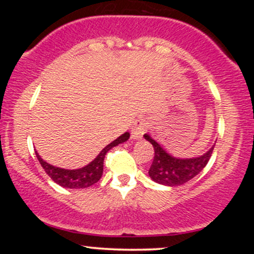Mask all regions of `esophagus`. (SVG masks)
Wrapping results in <instances>:
<instances>
[{
	"mask_svg": "<svg viewBox=\"0 0 254 254\" xmlns=\"http://www.w3.org/2000/svg\"><path fill=\"white\" fill-rule=\"evenodd\" d=\"M148 122L145 121V119L141 118L138 119V121L135 122V124H133L132 129H131V136H132V138L135 139H139L142 138V136L144 135L145 131L148 130Z\"/></svg>",
	"mask_w": 254,
	"mask_h": 254,
	"instance_id": "1",
	"label": "esophagus"
}]
</instances>
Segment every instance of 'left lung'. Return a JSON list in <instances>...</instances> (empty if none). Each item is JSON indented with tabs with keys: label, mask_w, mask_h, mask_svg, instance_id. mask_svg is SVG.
I'll return each instance as SVG.
<instances>
[{
	"label": "left lung",
	"mask_w": 254,
	"mask_h": 254,
	"mask_svg": "<svg viewBox=\"0 0 254 254\" xmlns=\"http://www.w3.org/2000/svg\"><path fill=\"white\" fill-rule=\"evenodd\" d=\"M144 138L154 147V160L149 168V177L154 182L167 186H179L196 177L210 160L214 147L202 156L193 159H178L170 155L156 141L145 133Z\"/></svg>",
	"instance_id": "obj_1"
}]
</instances>
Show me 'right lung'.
Returning <instances> with one entry per match:
<instances>
[{
  "label": "right lung",
  "instance_id": "right-lung-1",
  "mask_svg": "<svg viewBox=\"0 0 254 254\" xmlns=\"http://www.w3.org/2000/svg\"><path fill=\"white\" fill-rule=\"evenodd\" d=\"M129 137V132H125L122 136H119L117 139L111 142L109 145H106L89 165L84 166L82 168H78V170H64V168L55 167V166L44 161L37 151L36 155L42 167L44 168V171L46 172V174L58 185L66 189H84L94 185L95 183L100 180L104 171V159L107 151L119 143H123V142L127 141Z\"/></svg>",
  "mask_w": 254,
  "mask_h": 254
}]
</instances>
